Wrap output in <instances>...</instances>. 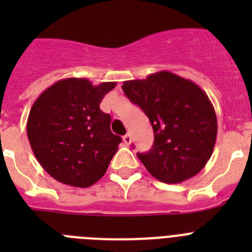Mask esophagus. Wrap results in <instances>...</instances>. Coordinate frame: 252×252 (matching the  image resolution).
Wrapping results in <instances>:
<instances>
[{"mask_svg":"<svg viewBox=\"0 0 252 252\" xmlns=\"http://www.w3.org/2000/svg\"><path fill=\"white\" fill-rule=\"evenodd\" d=\"M122 140H124L125 145H130V144H131V135H130V133H126V135L122 137Z\"/></svg>","mask_w":252,"mask_h":252,"instance_id":"esophagus-1","label":"esophagus"}]
</instances>
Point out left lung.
I'll list each match as a JSON object with an SVG mask.
<instances>
[{
  "label": "left lung",
  "mask_w": 252,
  "mask_h": 252,
  "mask_svg": "<svg viewBox=\"0 0 252 252\" xmlns=\"http://www.w3.org/2000/svg\"><path fill=\"white\" fill-rule=\"evenodd\" d=\"M122 90L153 126V149L137 154L149 173L168 184L197 175L212 155L217 137V117L206 92L166 70L124 82Z\"/></svg>",
  "instance_id": "left-lung-1"
}]
</instances>
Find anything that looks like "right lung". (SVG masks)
Returning a JSON list of instances; mask_svg holds the SVG:
<instances>
[{
    "label": "right lung",
    "instance_id": "obj_1",
    "mask_svg": "<svg viewBox=\"0 0 252 252\" xmlns=\"http://www.w3.org/2000/svg\"><path fill=\"white\" fill-rule=\"evenodd\" d=\"M116 82L93 86L86 78L55 82L36 98L26 131L34 155L50 177L87 188L106 173L122 139L111 132V116L99 103Z\"/></svg>",
    "mask_w": 252,
    "mask_h": 252
}]
</instances>
